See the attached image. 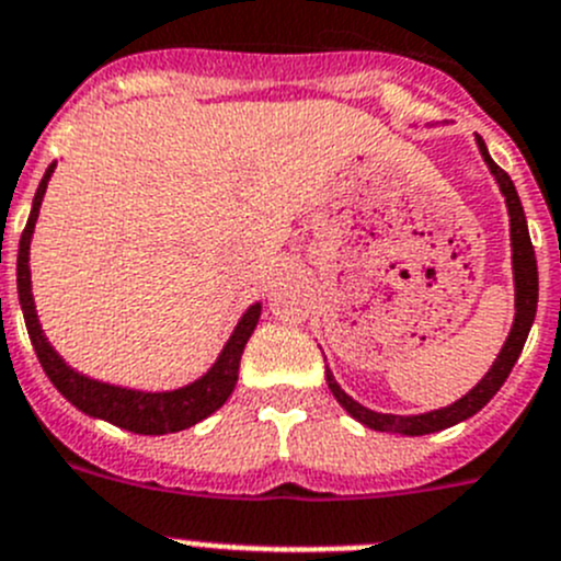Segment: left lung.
Listing matches in <instances>:
<instances>
[{"label":"left lung","mask_w":561,"mask_h":561,"mask_svg":"<svg viewBox=\"0 0 561 561\" xmlns=\"http://www.w3.org/2000/svg\"><path fill=\"white\" fill-rule=\"evenodd\" d=\"M479 153H482L484 164L493 173L495 184H499L501 195L506 201V215H510V239H512V277H515V322H512L510 335H506L504 346H501L499 357L493 360L488 375L471 388L462 399H457L455 404L440 410H430V413L419 415H393V413H377V410L364 408L360 402L350 397L344 388L335 382L333 371L324 366V377H328V388L333 391V397L339 399L341 408L352 415L355 421H360L364 426L377 432H393V435H430V432H440L446 426H455L460 421L477 415L490 399L495 397L504 380L510 377L512 366L517 364L520 350H524L526 339H529L531 322H535L537 313V259L535 248H531L529 239V226H526L524 206H520V197H517L515 184H512L510 175L499 168V164L490 159L488 146H484L482 137L477 135Z\"/></svg>","instance_id":"obj_1"}]
</instances>
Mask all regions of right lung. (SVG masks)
I'll return each instance as SVG.
<instances>
[{
	"label": "right lung",
	"mask_w": 561,
	"mask_h": 561,
	"mask_svg": "<svg viewBox=\"0 0 561 561\" xmlns=\"http://www.w3.org/2000/svg\"><path fill=\"white\" fill-rule=\"evenodd\" d=\"M57 162L46 168L44 179L37 184L35 201H32L30 220H26L24 233L19 242V264H15V275H19V302L24 311L26 333H30L35 355L44 366L46 377L55 382L57 391L68 399L77 410L93 415V419H104L110 424L121 426V430L137 432V435H168V432H181L186 426H195L197 421H204L215 410L226 404L239 380V360L248 339L253 335L255 324L261 317V302H253L248 311L242 313L239 324L233 328L231 339L222 346L220 357L215 360L204 377H197L195 382L175 391H135V388L110 386V382L90 380L88 375H79L71 366L57 355L55 346L44 335V328L37 322L35 300H32V280H30V242L35 233L37 211L44 204L46 184H49L51 173H55Z\"/></svg>",
	"instance_id": "1"
}]
</instances>
